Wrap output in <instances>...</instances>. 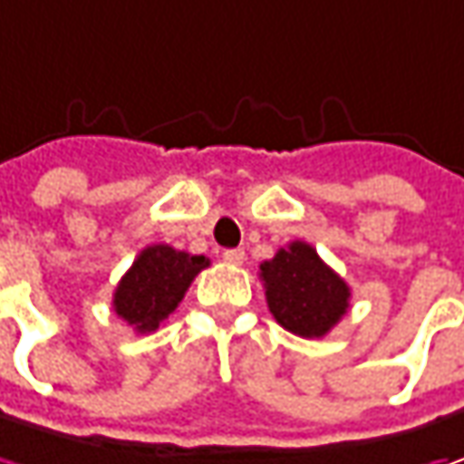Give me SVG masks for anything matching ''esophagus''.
<instances>
[{
  "mask_svg": "<svg viewBox=\"0 0 464 464\" xmlns=\"http://www.w3.org/2000/svg\"><path fill=\"white\" fill-rule=\"evenodd\" d=\"M223 259H226L228 265H244L246 254H244V249H226V252H223Z\"/></svg>",
  "mask_w": 464,
  "mask_h": 464,
  "instance_id": "34e87169",
  "label": "esophagus"
}]
</instances>
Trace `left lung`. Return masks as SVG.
<instances>
[{"label":"left lung","mask_w":464,"mask_h":464,"mask_svg":"<svg viewBox=\"0 0 464 464\" xmlns=\"http://www.w3.org/2000/svg\"><path fill=\"white\" fill-rule=\"evenodd\" d=\"M259 277L272 316L298 337H324L348 312V283L306 241L277 249L259 265Z\"/></svg>","instance_id":"left-lung-1"}]
</instances>
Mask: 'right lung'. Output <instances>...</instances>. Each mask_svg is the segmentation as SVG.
<instances>
[{"label":"right lung","mask_w":464,"mask_h":464,"mask_svg":"<svg viewBox=\"0 0 464 464\" xmlns=\"http://www.w3.org/2000/svg\"><path fill=\"white\" fill-rule=\"evenodd\" d=\"M210 265L202 254H187L169 244L142 249L113 291V312L140 334L155 333L176 312L192 280Z\"/></svg>","instance_id":"obj_1"}]
</instances>
